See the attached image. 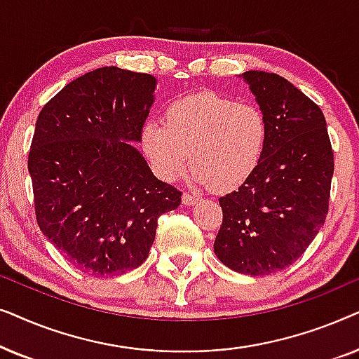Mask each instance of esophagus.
<instances>
[{"instance_id": "1", "label": "esophagus", "mask_w": 359, "mask_h": 359, "mask_svg": "<svg viewBox=\"0 0 359 359\" xmlns=\"http://www.w3.org/2000/svg\"><path fill=\"white\" fill-rule=\"evenodd\" d=\"M198 196H193V194H189V193H184L183 194V204L184 205H194L196 203H198Z\"/></svg>"}]
</instances>
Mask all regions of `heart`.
Listing matches in <instances>:
<instances>
[{
    "label": "heart",
    "instance_id": "heart-1",
    "mask_svg": "<svg viewBox=\"0 0 359 359\" xmlns=\"http://www.w3.org/2000/svg\"><path fill=\"white\" fill-rule=\"evenodd\" d=\"M268 140L266 117L253 104L204 91L166 107L165 124L147 121L140 145L155 173L165 181L194 165L199 186L232 191L255 173Z\"/></svg>",
    "mask_w": 359,
    "mask_h": 359
}]
</instances>
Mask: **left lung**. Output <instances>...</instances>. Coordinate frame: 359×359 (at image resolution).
I'll return each instance as SVG.
<instances>
[{
	"label": "left lung",
	"mask_w": 359,
	"mask_h": 359,
	"mask_svg": "<svg viewBox=\"0 0 359 359\" xmlns=\"http://www.w3.org/2000/svg\"><path fill=\"white\" fill-rule=\"evenodd\" d=\"M268 140L255 173L219 199L214 253L233 271L263 276L292 264L325 222L333 176L327 122L316 102L276 73L245 72Z\"/></svg>",
	"instance_id": "left-lung-1"
}]
</instances>
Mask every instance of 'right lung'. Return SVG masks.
Listing matches in <instances>:
<instances>
[{
    "label": "right lung",
    "instance_id": "1",
    "mask_svg": "<svg viewBox=\"0 0 359 359\" xmlns=\"http://www.w3.org/2000/svg\"><path fill=\"white\" fill-rule=\"evenodd\" d=\"M155 86L149 73L102 67L68 83L37 117L27 160L37 224L91 276L139 268L158 217L181 203L134 147Z\"/></svg>",
    "mask_w": 359,
    "mask_h": 359
}]
</instances>
